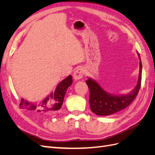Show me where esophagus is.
Instances as JSON below:
<instances>
[{"mask_svg": "<svg viewBox=\"0 0 155 155\" xmlns=\"http://www.w3.org/2000/svg\"><path fill=\"white\" fill-rule=\"evenodd\" d=\"M84 69L83 68H78L75 70L74 74H73V78L75 80H79L83 78V75H84Z\"/></svg>", "mask_w": 155, "mask_h": 155, "instance_id": "34e87169", "label": "esophagus"}]
</instances>
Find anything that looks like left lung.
<instances>
[{
	"instance_id": "1",
	"label": "left lung",
	"mask_w": 155,
	"mask_h": 155,
	"mask_svg": "<svg viewBox=\"0 0 155 155\" xmlns=\"http://www.w3.org/2000/svg\"><path fill=\"white\" fill-rule=\"evenodd\" d=\"M140 59V71L137 84L133 90L127 94L114 95L108 93L92 78H88L86 83L90 91L89 104L91 110L99 116H109L118 112L127 107L137 97L142 81V66L141 58Z\"/></svg>"
}]
</instances>
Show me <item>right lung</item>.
Instances as JSON below:
<instances>
[{
  "label": "right lung",
  "instance_id": "right-lung-1",
  "mask_svg": "<svg viewBox=\"0 0 155 155\" xmlns=\"http://www.w3.org/2000/svg\"><path fill=\"white\" fill-rule=\"evenodd\" d=\"M72 78L70 75L61 81L55 91L45 97L40 104L31 103L21 98L19 106L22 109L31 111L37 114H54L61 108L65 94L68 88L72 85Z\"/></svg>",
  "mask_w": 155,
  "mask_h": 155
}]
</instances>
